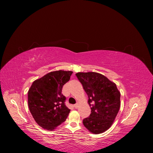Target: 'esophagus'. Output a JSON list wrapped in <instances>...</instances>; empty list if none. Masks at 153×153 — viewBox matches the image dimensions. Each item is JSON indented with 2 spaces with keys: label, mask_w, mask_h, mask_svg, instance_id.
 I'll use <instances>...</instances> for the list:
<instances>
[{
  "label": "esophagus",
  "mask_w": 153,
  "mask_h": 153,
  "mask_svg": "<svg viewBox=\"0 0 153 153\" xmlns=\"http://www.w3.org/2000/svg\"><path fill=\"white\" fill-rule=\"evenodd\" d=\"M73 106H74V108H77L78 107V104L76 103V104H75V105H73Z\"/></svg>",
  "instance_id": "34e87169"
}]
</instances>
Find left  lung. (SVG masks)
Returning <instances> with one entry per match:
<instances>
[{
    "label": "left lung",
    "instance_id": "1",
    "mask_svg": "<svg viewBox=\"0 0 153 153\" xmlns=\"http://www.w3.org/2000/svg\"><path fill=\"white\" fill-rule=\"evenodd\" d=\"M78 80L87 93L91 113L83 120L84 126L92 133L105 131L112 126L120 108L121 94L114 82L96 72L78 73Z\"/></svg>",
    "mask_w": 153,
    "mask_h": 153
}]
</instances>
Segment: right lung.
I'll return each instance as SVG.
<instances>
[{
    "label": "right lung",
    "instance_id": "add662e5",
    "mask_svg": "<svg viewBox=\"0 0 153 153\" xmlns=\"http://www.w3.org/2000/svg\"><path fill=\"white\" fill-rule=\"evenodd\" d=\"M72 71L50 72L35 80L28 92V105L36 122L41 127L53 130L66 121L69 110L62 94L63 85L68 82Z\"/></svg>",
    "mask_w": 153,
    "mask_h": 153
}]
</instances>
